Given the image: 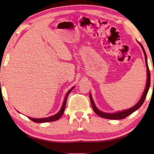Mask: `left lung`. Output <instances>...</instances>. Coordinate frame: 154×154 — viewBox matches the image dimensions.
Wrapping results in <instances>:
<instances>
[{
    "instance_id": "obj_1",
    "label": "left lung",
    "mask_w": 154,
    "mask_h": 154,
    "mask_svg": "<svg viewBox=\"0 0 154 154\" xmlns=\"http://www.w3.org/2000/svg\"><path fill=\"white\" fill-rule=\"evenodd\" d=\"M140 45H141V47L143 50V54H144L145 55V60H146V67H147V76H148V78H147V83H146V88L144 90V92H143L142 96L141 97V99L139 100V102L137 103L135 106H134L133 107H132L131 109H128L126 110H123L121 111V112H116V113H105L103 112H101L99 110L97 109V108L95 106V104H94L92 97H91V94L90 93L89 97H90V100H91V104H92L93 109L94 110V112L100 117L104 118V119H112V120H119V119H123L124 118L127 117L128 116H129L130 114H131L132 112H134L136 110H138L139 108L142 105V104L144 102V100L146 99V97L147 94H148L149 88L150 86V72H149V69L148 65V62H147V56H146V51L143 49V47L142 46V45L139 43Z\"/></svg>"
}]
</instances>
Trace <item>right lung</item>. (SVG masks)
<instances>
[{
    "mask_svg": "<svg viewBox=\"0 0 154 154\" xmlns=\"http://www.w3.org/2000/svg\"><path fill=\"white\" fill-rule=\"evenodd\" d=\"M73 87H72L71 89L68 91L66 95H65V99L63 101V105H62L61 108L60 110L59 111V112L56 114H55L54 116H51L50 117H47V118H44V119H33V118H30V117H28L29 119H30L31 120L33 121L34 122H37V123H42V122H53V121H55L58 120L59 119H60L61 117V116L63 115V114L64 112V110H65V105H66V101H67V97L69 95V94L71 93V91H72V89H73Z\"/></svg>",
    "mask_w": 154,
    "mask_h": 154,
    "instance_id": "add662e5",
    "label": "right lung"
}]
</instances>
